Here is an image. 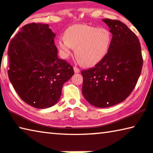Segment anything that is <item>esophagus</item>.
<instances>
[{"label":"esophagus","instance_id":"34e87169","mask_svg":"<svg viewBox=\"0 0 153 153\" xmlns=\"http://www.w3.org/2000/svg\"><path fill=\"white\" fill-rule=\"evenodd\" d=\"M73 69H74V71L75 73H79V72H80V70H79L77 67L74 66V67L73 68Z\"/></svg>","mask_w":153,"mask_h":153}]
</instances>
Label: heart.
<instances>
[{"instance_id": "b5f03b06", "label": "heart", "mask_w": 153, "mask_h": 153, "mask_svg": "<svg viewBox=\"0 0 153 153\" xmlns=\"http://www.w3.org/2000/svg\"><path fill=\"white\" fill-rule=\"evenodd\" d=\"M111 43V34L106 28L76 25L68 28L56 44L62 58L66 59L75 49L77 62L91 67L106 57Z\"/></svg>"}]
</instances>
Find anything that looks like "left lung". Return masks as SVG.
I'll use <instances>...</instances> for the list:
<instances>
[{
  "instance_id": "obj_1",
  "label": "left lung",
  "mask_w": 153,
  "mask_h": 153,
  "mask_svg": "<svg viewBox=\"0 0 153 153\" xmlns=\"http://www.w3.org/2000/svg\"><path fill=\"white\" fill-rule=\"evenodd\" d=\"M113 36L107 55L92 68L82 70V93L93 106L109 107L123 102L135 88L143 59L139 39L119 20L103 19Z\"/></svg>"
}]
</instances>
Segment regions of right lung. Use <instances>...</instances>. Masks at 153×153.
Returning a JSON list of instances; mask_svg holds the SVG:
<instances>
[{
  "label": "right lung",
  "instance_id": "obj_1",
  "mask_svg": "<svg viewBox=\"0 0 153 153\" xmlns=\"http://www.w3.org/2000/svg\"><path fill=\"white\" fill-rule=\"evenodd\" d=\"M55 34L48 25H26L8 47V76L24 102L37 109L55 105L62 87L74 74L72 65L57 57Z\"/></svg>",
  "mask_w": 153,
  "mask_h": 153
}]
</instances>
